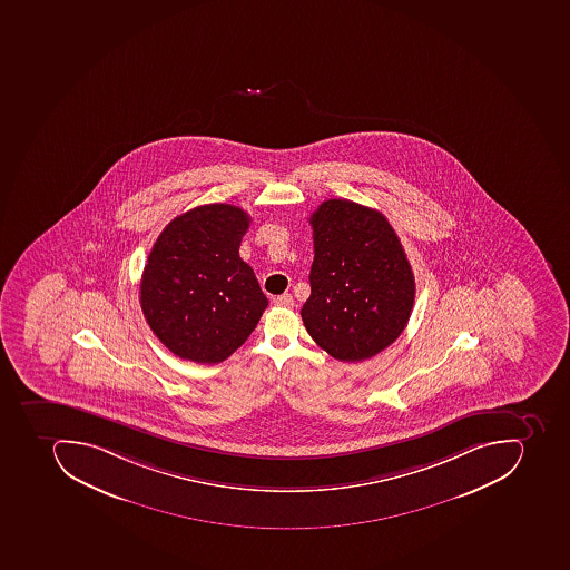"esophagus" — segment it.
<instances>
[{"mask_svg":"<svg viewBox=\"0 0 570 570\" xmlns=\"http://www.w3.org/2000/svg\"><path fill=\"white\" fill-rule=\"evenodd\" d=\"M293 304H295V299H293L289 293H284V295H278L274 298V305H277V307H293Z\"/></svg>","mask_w":570,"mask_h":570,"instance_id":"34e87169","label":"esophagus"}]
</instances>
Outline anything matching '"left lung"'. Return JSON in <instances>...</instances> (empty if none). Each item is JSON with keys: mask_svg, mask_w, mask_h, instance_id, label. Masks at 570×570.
Listing matches in <instances>:
<instances>
[{"mask_svg": "<svg viewBox=\"0 0 570 570\" xmlns=\"http://www.w3.org/2000/svg\"><path fill=\"white\" fill-rule=\"evenodd\" d=\"M313 226L311 296L299 311L317 346L341 362L383 352L406 328L415 302V277L385 215L328 199Z\"/></svg>", "mask_w": 570, "mask_h": 570, "instance_id": "obj_1", "label": "left lung"}]
</instances>
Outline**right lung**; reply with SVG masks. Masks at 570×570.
Here are the masks:
<instances>
[{
  "mask_svg": "<svg viewBox=\"0 0 570 570\" xmlns=\"http://www.w3.org/2000/svg\"><path fill=\"white\" fill-rule=\"evenodd\" d=\"M250 217L226 203L173 218L151 247L141 308L160 343L184 360L218 364L247 341L268 298L240 242Z\"/></svg>",
  "mask_w": 570,
  "mask_h": 570,
  "instance_id": "1",
  "label": "right lung"
}]
</instances>
